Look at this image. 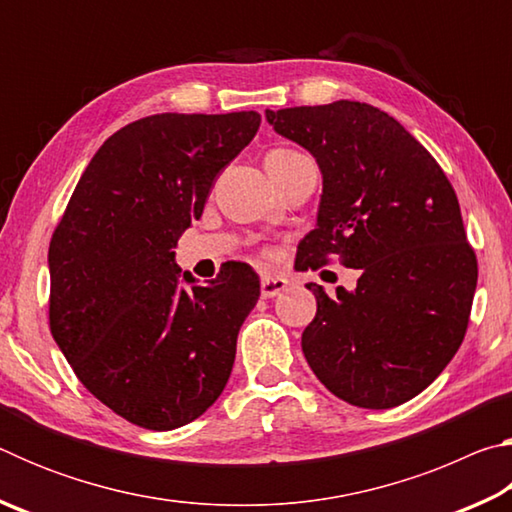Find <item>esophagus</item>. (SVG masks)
<instances>
[{"label": "esophagus", "instance_id": "1", "mask_svg": "<svg viewBox=\"0 0 512 512\" xmlns=\"http://www.w3.org/2000/svg\"><path fill=\"white\" fill-rule=\"evenodd\" d=\"M287 289H289L287 277H280V275L262 277V298H275Z\"/></svg>", "mask_w": 512, "mask_h": 512}]
</instances>
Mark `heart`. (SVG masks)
<instances>
[{
  "label": "heart",
  "instance_id": "1",
  "mask_svg": "<svg viewBox=\"0 0 512 512\" xmlns=\"http://www.w3.org/2000/svg\"><path fill=\"white\" fill-rule=\"evenodd\" d=\"M296 155H300V153L287 151V149H275L266 155V162H287L291 158H296Z\"/></svg>",
  "mask_w": 512,
  "mask_h": 512
}]
</instances>
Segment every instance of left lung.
Wrapping results in <instances>:
<instances>
[{
  "label": "left lung",
  "mask_w": 512,
  "mask_h": 512,
  "mask_svg": "<svg viewBox=\"0 0 512 512\" xmlns=\"http://www.w3.org/2000/svg\"><path fill=\"white\" fill-rule=\"evenodd\" d=\"M266 121L323 173L296 268L314 271L336 253L361 271L336 296L307 284L318 305L302 332L309 368L361 409L409 402L452 361L470 323L479 268L454 187L400 121L368 103L266 110Z\"/></svg>",
  "instance_id": "left-lung-1"
}]
</instances>
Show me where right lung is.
Listing matches in <instances>:
<instances>
[{
	"label": "right lung",
	"mask_w": 512,
	"mask_h": 512,
	"mask_svg": "<svg viewBox=\"0 0 512 512\" xmlns=\"http://www.w3.org/2000/svg\"><path fill=\"white\" fill-rule=\"evenodd\" d=\"M255 110L162 112L110 135L49 244V327L81 384L153 431L196 420L223 393L259 277L235 262L180 287L178 239L216 176L253 140Z\"/></svg>",
	"instance_id": "1"
}]
</instances>
